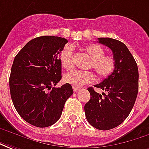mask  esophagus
I'll use <instances>...</instances> for the list:
<instances>
[{"label": "esophagus", "instance_id": "34e87169", "mask_svg": "<svg viewBox=\"0 0 149 149\" xmlns=\"http://www.w3.org/2000/svg\"><path fill=\"white\" fill-rule=\"evenodd\" d=\"M73 91H74V92H78V91H81V88H79V87H75V86H74V87H73Z\"/></svg>", "mask_w": 149, "mask_h": 149}]
</instances>
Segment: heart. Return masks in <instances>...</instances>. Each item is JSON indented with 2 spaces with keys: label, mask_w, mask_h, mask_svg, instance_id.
<instances>
[{
  "label": "heart",
  "mask_w": 149,
  "mask_h": 149,
  "mask_svg": "<svg viewBox=\"0 0 149 149\" xmlns=\"http://www.w3.org/2000/svg\"><path fill=\"white\" fill-rule=\"evenodd\" d=\"M84 51L91 58L87 66L88 69H93L100 79L110 76L116 69V63L114 58L105 56V50L97 44L86 46ZM61 65L66 70H70L74 67V49L72 46H66L61 51L59 55ZM63 80L73 86H82L85 84L93 83L95 75L91 71L74 70L64 75Z\"/></svg>",
  "instance_id": "heart-1"
}]
</instances>
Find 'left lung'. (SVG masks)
<instances>
[{
  "instance_id": "8db88e82",
  "label": "left lung",
  "mask_w": 149,
  "mask_h": 149,
  "mask_svg": "<svg viewBox=\"0 0 149 149\" xmlns=\"http://www.w3.org/2000/svg\"><path fill=\"white\" fill-rule=\"evenodd\" d=\"M98 40L111 49L116 66L110 76L94 86L105 92L101 95L93 87L87 88L91 99L84 110L91 126L99 130H109L119 126L129 116L138 94L139 72L133 56L123 42L110 38Z\"/></svg>"
}]
</instances>
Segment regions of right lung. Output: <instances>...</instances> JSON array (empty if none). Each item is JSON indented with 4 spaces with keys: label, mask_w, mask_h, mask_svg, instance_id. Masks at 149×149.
Wrapping results in <instances>:
<instances>
[{
    "label": "right lung",
    "mask_w": 149,
    "mask_h": 149,
    "mask_svg": "<svg viewBox=\"0 0 149 149\" xmlns=\"http://www.w3.org/2000/svg\"><path fill=\"white\" fill-rule=\"evenodd\" d=\"M67 42L60 37H38L29 41L13 60L9 77L11 99L20 116L33 126L55 123L72 95L68 83L52 88L62 79L59 55Z\"/></svg>",
    "instance_id": "obj_1"
}]
</instances>
